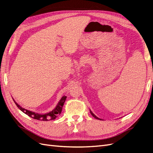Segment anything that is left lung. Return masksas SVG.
<instances>
[{"label": "left lung", "instance_id": "left-lung-1", "mask_svg": "<svg viewBox=\"0 0 153 153\" xmlns=\"http://www.w3.org/2000/svg\"><path fill=\"white\" fill-rule=\"evenodd\" d=\"M90 112H91V115H92V116H93L94 118H96V119H99V120H102V119H100V118H99V117H97V116H96V115L93 114V113H92V111L90 110Z\"/></svg>", "mask_w": 153, "mask_h": 153}]
</instances>
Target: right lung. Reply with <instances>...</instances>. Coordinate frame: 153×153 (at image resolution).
I'll use <instances>...</instances> for the list:
<instances>
[{
  "instance_id": "right-lung-1",
  "label": "right lung",
  "mask_w": 153,
  "mask_h": 153,
  "mask_svg": "<svg viewBox=\"0 0 153 153\" xmlns=\"http://www.w3.org/2000/svg\"><path fill=\"white\" fill-rule=\"evenodd\" d=\"M13 100L14 101V102H15V103L16 104V105L18 107V108H19L21 111H22L23 112L27 114V115H29V117L33 118L34 119L40 120V121H49V120L55 119L59 115L61 114V113L62 112V106L66 100V96H62L61 99L60 100V101H59V103L57 105V106H55V108L52 111H51V112H48L47 114H38V113H36L34 112H32V111L27 110L24 108L22 107L21 106L18 105L13 98Z\"/></svg>"
}]
</instances>
